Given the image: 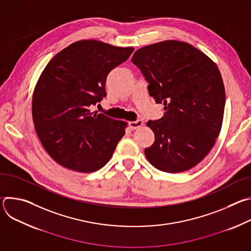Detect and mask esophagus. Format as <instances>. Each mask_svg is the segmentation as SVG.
Wrapping results in <instances>:
<instances>
[{
	"mask_svg": "<svg viewBox=\"0 0 251 251\" xmlns=\"http://www.w3.org/2000/svg\"><path fill=\"white\" fill-rule=\"evenodd\" d=\"M143 125V121L142 120H136V121H131L129 122V127L132 129V130H135L139 127H141Z\"/></svg>",
	"mask_w": 251,
	"mask_h": 251,
	"instance_id": "1",
	"label": "esophagus"
}]
</instances>
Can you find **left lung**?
<instances>
[{
    "mask_svg": "<svg viewBox=\"0 0 251 251\" xmlns=\"http://www.w3.org/2000/svg\"><path fill=\"white\" fill-rule=\"evenodd\" d=\"M132 62L149 83L164 116L148 121L155 142L145 156L156 169L181 173L198 165L211 150L223 124L226 91L220 70L195 47L165 41L135 51Z\"/></svg>",
    "mask_w": 251,
    "mask_h": 251,
    "instance_id": "obj_1",
    "label": "left lung"
}]
</instances>
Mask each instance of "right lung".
<instances>
[{"label": "right lung", "mask_w": 251, "mask_h": 251, "mask_svg": "<svg viewBox=\"0 0 251 251\" xmlns=\"http://www.w3.org/2000/svg\"><path fill=\"white\" fill-rule=\"evenodd\" d=\"M133 51L84 40L48 63L33 91L31 112L35 132L56 163L91 173L110 160L127 123L90 109L106 96L107 75Z\"/></svg>", "instance_id": "obj_1"}]
</instances>
